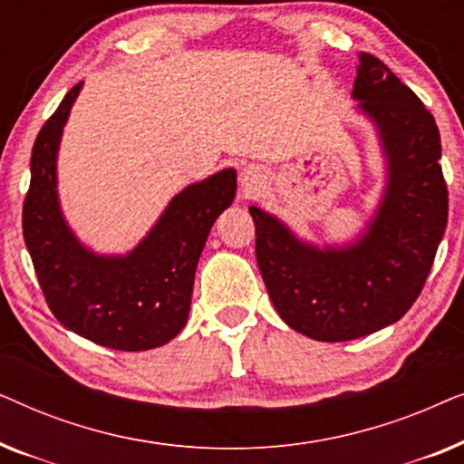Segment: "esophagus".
Here are the masks:
<instances>
[{
	"label": "esophagus",
	"mask_w": 464,
	"mask_h": 464,
	"mask_svg": "<svg viewBox=\"0 0 464 464\" xmlns=\"http://www.w3.org/2000/svg\"><path fill=\"white\" fill-rule=\"evenodd\" d=\"M262 170L256 167H246L243 173H240V189H243V194H253L259 186H262Z\"/></svg>",
	"instance_id": "obj_1"
}]
</instances>
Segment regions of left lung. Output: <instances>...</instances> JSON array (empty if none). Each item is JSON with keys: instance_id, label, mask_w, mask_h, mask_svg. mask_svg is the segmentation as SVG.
I'll return each instance as SVG.
<instances>
[{"instance_id": "8db88e82", "label": "left lung", "mask_w": 464, "mask_h": 464, "mask_svg": "<svg viewBox=\"0 0 464 464\" xmlns=\"http://www.w3.org/2000/svg\"><path fill=\"white\" fill-rule=\"evenodd\" d=\"M353 99L376 126L384 189L357 240L316 246L259 207L256 256L276 313L319 342L363 338L420 295L448 224L441 139L422 101L376 56L359 53Z\"/></svg>"}]
</instances>
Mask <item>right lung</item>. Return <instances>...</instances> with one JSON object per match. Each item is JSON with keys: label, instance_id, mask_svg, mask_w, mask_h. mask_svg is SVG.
<instances>
[{"label": "right lung", "instance_id": "1", "mask_svg": "<svg viewBox=\"0 0 464 464\" xmlns=\"http://www.w3.org/2000/svg\"><path fill=\"white\" fill-rule=\"evenodd\" d=\"M82 84L65 94L34 143L24 245L61 325L105 348L150 351L186 327L196 266L215 219L237 196V170L224 169L183 188L124 256L92 251L69 227L56 189L63 129Z\"/></svg>", "mask_w": 464, "mask_h": 464}]
</instances>
